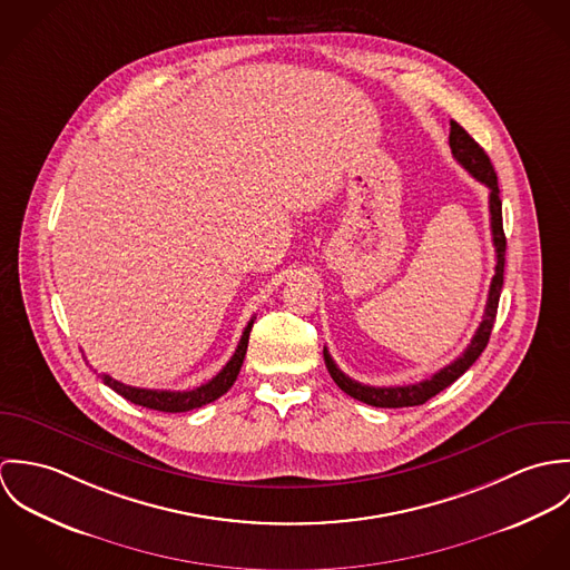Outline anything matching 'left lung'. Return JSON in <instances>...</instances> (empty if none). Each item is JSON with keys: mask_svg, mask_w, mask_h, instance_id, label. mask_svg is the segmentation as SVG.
<instances>
[{"mask_svg": "<svg viewBox=\"0 0 570 570\" xmlns=\"http://www.w3.org/2000/svg\"><path fill=\"white\" fill-rule=\"evenodd\" d=\"M450 149H452L454 160L489 188V219H491V237H493V247H495V274H493L491 285H489L485 316H483L481 326L476 328L470 346L463 351V355H459L452 364H448L445 368L434 373L430 380H423L419 384H407V386H366V384H360V382L351 380L348 375H344L337 368V364L333 362V357L328 355L325 346L326 371L333 377V382L346 395H351L353 400L364 402L368 406L407 407L425 404L430 397H434L436 393H441L443 389L454 384L481 357V353L488 346L493 321H495V314H498L500 292H502L504 249H507V239H504V230H502V202H500V190H498V177H495V170L489 163L488 154L483 151V147L454 120L450 122Z\"/></svg>", "mask_w": 570, "mask_h": 570, "instance_id": "1", "label": "left lung"}]
</instances>
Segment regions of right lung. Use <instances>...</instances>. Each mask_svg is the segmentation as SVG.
<instances>
[{
  "mask_svg": "<svg viewBox=\"0 0 570 570\" xmlns=\"http://www.w3.org/2000/svg\"><path fill=\"white\" fill-rule=\"evenodd\" d=\"M254 325V318L247 323L244 328V335L239 340V346L235 351V355L228 360V364L206 384L193 389V391H151V389H136V386H127L109 375H100V380L116 391L118 395H122L127 402L136 404V406L151 407V410H163V412H186V410H195V407L206 406L215 400H219L224 393L230 391V386L235 384L242 364H244L245 351H247V340H249V331Z\"/></svg>",
  "mask_w": 570,
  "mask_h": 570,
  "instance_id": "add662e5",
  "label": "right lung"
}]
</instances>
